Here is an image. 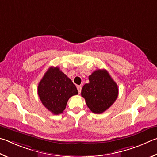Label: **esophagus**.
Returning a JSON list of instances; mask_svg holds the SVG:
<instances>
[{
  "instance_id": "34e87169",
  "label": "esophagus",
  "mask_w": 157,
  "mask_h": 157,
  "mask_svg": "<svg viewBox=\"0 0 157 157\" xmlns=\"http://www.w3.org/2000/svg\"><path fill=\"white\" fill-rule=\"evenodd\" d=\"M77 90H78V94H81V86H77Z\"/></svg>"
}]
</instances>
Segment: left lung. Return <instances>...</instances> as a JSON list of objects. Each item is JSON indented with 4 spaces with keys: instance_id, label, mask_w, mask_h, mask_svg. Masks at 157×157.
I'll use <instances>...</instances> for the list:
<instances>
[{
    "instance_id": "1",
    "label": "left lung",
    "mask_w": 157,
    "mask_h": 157,
    "mask_svg": "<svg viewBox=\"0 0 157 157\" xmlns=\"http://www.w3.org/2000/svg\"><path fill=\"white\" fill-rule=\"evenodd\" d=\"M89 81L90 83L84 85L82 88L81 96L92 112L103 113L118 97L117 84L105 70L94 71L89 76Z\"/></svg>"
}]
</instances>
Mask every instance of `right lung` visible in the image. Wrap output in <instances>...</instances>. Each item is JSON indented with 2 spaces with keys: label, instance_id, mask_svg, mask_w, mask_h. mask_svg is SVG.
<instances>
[{
  "label": "right lung",
  "instance_id": "add662e5",
  "mask_svg": "<svg viewBox=\"0 0 157 157\" xmlns=\"http://www.w3.org/2000/svg\"><path fill=\"white\" fill-rule=\"evenodd\" d=\"M38 94L49 111L59 114L64 111L69 98L78 94V90L59 67H50L38 83Z\"/></svg>",
  "mask_w": 157,
  "mask_h": 157
}]
</instances>
